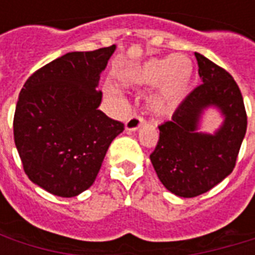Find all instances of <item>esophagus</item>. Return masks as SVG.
Wrapping results in <instances>:
<instances>
[{
	"label": "esophagus",
	"instance_id": "34e87169",
	"mask_svg": "<svg viewBox=\"0 0 255 255\" xmlns=\"http://www.w3.org/2000/svg\"><path fill=\"white\" fill-rule=\"evenodd\" d=\"M143 123L144 120L142 117L138 116V115H133V116L129 117L127 120V123H126V129H127V131H136Z\"/></svg>",
	"mask_w": 255,
	"mask_h": 255
}]
</instances>
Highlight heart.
<instances>
[{
	"mask_svg": "<svg viewBox=\"0 0 255 255\" xmlns=\"http://www.w3.org/2000/svg\"><path fill=\"white\" fill-rule=\"evenodd\" d=\"M192 72L191 60L182 54H176L144 63L135 72L128 75L127 82L146 87L157 84L154 104L158 109H165L176 105L187 93ZM106 90L111 95H119L115 87L109 86Z\"/></svg>",
	"mask_w": 255,
	"mask_h": 255,
	"instance_id": "b5f03b06",
	"label": "heart"
}]
</instances>
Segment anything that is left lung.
Returning a JSON list of instances; mask_svg holds the SVG:
<instances>
[{
    "label": "left lung",
    "mask_w": 255,
    "mask_h": 255,
    "mask_svg": "<svg viewBox=\"0 0 255 255\" xmlns=\"http://www.w3.org/2000/svg\"><path fill=\"white\" fill-rule=\"evenodd\" d=\"M195 57L202 84L186 97L172 120L158 126L160 139L150 154L164 187L183 198L198 197L231 175L247 128L243 97L234 78L202 54ZM208 109H217L223 117L212 134L199 131Z\"/></svg>",
    "instance_id": "8db88e82"
}]
</instances>
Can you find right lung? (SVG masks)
Instances as JSON below:
<instances>
[{
	"label": "right lung",
	"mask_w": 255,
	"mask_h": 255,
	"mask_svg": "<svg viewBox=\"0 0 255 255\" xmlns=\"http://www.w3.org/2000/svg\"><path fill=\"white\" fill-rule=\"evenodd\" d=\"M116 46L72 52L27 79L13 119L16 149L31 182L72 198L91 187L124 124L98 109L102 71Z\"/></svg>",
	"instance_id": "1"
}]
</instances>
